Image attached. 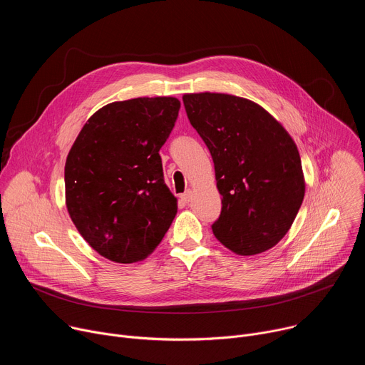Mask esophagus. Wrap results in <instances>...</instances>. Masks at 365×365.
Returning a JSON list of instances; mask_svg holds the SVG:
<instances>
[{
  "mask_svg": "<svg viewBox=\"0 0 365 365\" xmlns=\"http://www.w3.org/2000/svg\"><path fill=\"white\" fill-rule=\"evenodd\" d=\"M190 197H192V190H189V189H187L185 193L180 195V199H182L185 203H187V202L190 200Z\"/></svg>",
  "mask_w": 365,
  "mask_h": 365,
  "instance_id": "esophagus-1",
  "label": "esophagus"
}]
</instances>
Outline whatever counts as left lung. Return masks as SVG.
I'll return each mask as SVG.
<instances>
[{
  "label": "left lung",
  "instance_id": "8db88e82",
  "mask_svg": "<svg viewBox=\"0 0 365 365\" xmlns=\"http://www.w3.org/2000/svg\"><path fill=\"white\" fill-rule=\"evenodd\" d=\"M185 110L210 148L222 196L214 235L240 255L274 247L304 196L297 147L255 102L227 93H187Z\"/></svg>",
  "mask_w": 365,
  "mask_h": 365
}]
</instances>
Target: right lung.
<instances>
[{"instance_id": "right-lung-1", "label": "right lung", "mask_w": 365, "mask_h": 365, "mask_svg": "<svg viewBox=\"0 0 365 365\" xmlns=\"http://www.w3.org/2000/svg\"><path fill=\"white\" fill-rule=\"evenodd\" d=\"M172 96L113 102L81 130L65 165L68 212L83 240L117 263L158 247L178 212L160 148L178 120Z\"/></svg>"}]
</instances>
